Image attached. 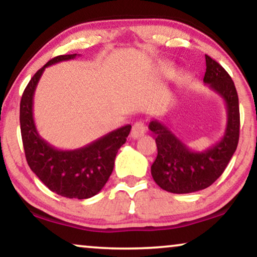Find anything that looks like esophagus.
Returning a JSON list of instances; mask_svg holds the SVG:
<instances>
[{
    "label": "esophagus",
    "mask_w": 257,
    "mask_h": 257,
    "mask_svg": "<svg viewBox=\"0 0 257 257\" xmlns=\"http://www.w3.org/2000/svg\"><path fill=\"white\" fill-rule=\"evenodd\" d=\"M146 134V124L143 122H136L134 123V125H133L132 128V138L136 140V139H140L141 136H143Z\"/></svg>",
    "instance_id": "1"
}]
</instances>
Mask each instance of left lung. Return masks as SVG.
<instances>
[{"mask_svg":"<svg viewBox=\"0 0 257 257\" xmlns=\"http://www.w3.org/2000/svg\"><path fill=\"white\" fill-rule=\"evenodd\" d=\"M203 82L223 98L227 107V125L218 142L197 152L174 134L159 119L149 122L155 134L156 160L152 164V176L157 186L174 194H188L211 186L227 168L237 148L240 138V109L235 84L229 74L216 61L206 55Z\"/></svg>","mask_w":257,"mask_h":257,"instance_id":"obj_1","label":"left lung"}]
</instances>
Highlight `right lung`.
Instances as JSON below:
<instances>
[{
    "mask_svg": "<svg viewBox=\"0 0 257 257\" xmlns=\"http://www.w3.org/2000/svg\"><path fill=\"white\" fill-rule=\"evenodd\" d=\"M76 56L77 54L60 55L36 71L23 91L20 103V124L26 159L33 173L57 195L83 200L100 193L107 183L114 169L116 154L125 143L132 125H123L74 150L57 149L41 138L33 114L37 83L47 67Z\"/></svg>",
    "mask_w": 257,
    "mask_h": 257,
    "instance_id": "right-lung-1",
    "label": "right lung"
}]
</instances>
